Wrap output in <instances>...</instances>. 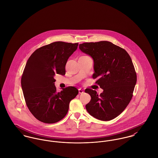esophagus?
<instances>
[{
  "instance_id": "esophagus-1",
  "label": "esophagus",
  "mask_w": 158,
  "mask_h": 158,
  "mask_svg": "<svg viewBox=\"0 0 158 158\" xmlns=\"http://www.w3.org/2000/svg\"><path fill=\"white\" fill-rule=\"evenodd\" d=\"M78 92H79V94H83V93H84V91L83 89H78Z\"/></svg>"
}]
</instances>
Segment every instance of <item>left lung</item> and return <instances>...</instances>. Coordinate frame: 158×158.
Returning <instances> with one entry per match:
<instances>
[{"label": "left lung", "instance_id": "8db88e82", "mask_svg": "<svg viewBox=\"0 0 158 158\" xmlns=\"http://www.w3.org/2000/svg\"><path fill=\"white\" fill-rule=\"evenodd\" d=\"M80 50L94 60V79L103 92L86 89L91 99L86 109L94 117L108 121L123 111L131 101L137 76L131 57L123 48L109 41L85 43Z\"/></svg>", "mask_w": 158, "mask_h": 158}]
</instances>
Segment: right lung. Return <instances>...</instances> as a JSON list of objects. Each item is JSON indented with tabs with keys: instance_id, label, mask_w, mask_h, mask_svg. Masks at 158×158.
Here are the masks:
<instances>
[{
	"instance_id": "add662e5",
	"label": "right lung",
	"mask_w": 158,
	"mask_h": 158,
	"mask_svg": "<svg viewBox=\"0 0 158 158\" xmlns=\"http://www.w3.org/2000/svg\"><path fill=\"white\" fill-rule=\"evenodd\" d=\"M78 44L52 43L36 50L28 58L21 78V86L27 106L38 120L54 123L67 114L69 103L78 94L73 86L56 92L54 77L64 75L69 58Z\"/></svg>"
}]
</instances>
